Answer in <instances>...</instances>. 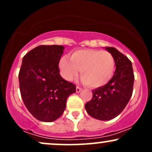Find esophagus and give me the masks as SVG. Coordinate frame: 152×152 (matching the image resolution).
I'll use <instances>...</instances> for the list:
<instances>
[{
	"label": "esophagus",
	"mask_w": 152,
	"mask_h": 152,
	"mask_svg": "<svg viewBox=\"0 0 152 152\" xmlns=\"http://www.w3.org/2000/svg\"><path fill=\"white\" fill-rule=\"evenodd\" d=\"M82 88H80V87L78 86H76V93H80V92L81 91Z\"/></svg>",
	"instance_id": "1"
}]
</instances>
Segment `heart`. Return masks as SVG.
Instances as JSON below:
<instances>
[{
    "instance_id": "obj_1",
    "label": "heart",
    "mask_w": 152,
    "mask_h": 152,
    "mask_svg": "<svg viewBox=\"0 0 152 152\" xmlns=\"http://www.w3.org/2000/svg\"><path fill=\"white\" fill-rule=\"evenodd\" d=\"M59 69L63 77L72 81L81 70L82 81L91 88L107 84L114 74L115 59L106 50L83 49L71 54V59L63 56L59 61Z\"/></svg>"
}]
</instances>
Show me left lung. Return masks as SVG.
I'll list each match as a JSON object with an SVG mask.
<instances>
[{"label": "left lung", "mask_w": 152, "mask_h": 152, "mask_svg": "<svg viewBox=\"0 0 152 152\" xmlns=\"http://www.w3.org/2000/svg\"><path fill=\"white\" fill-rule=\"evenodd\" d=\"M105 49L115 59L114 74L107 84L92 91V99L85 104L87 113L102 121L112 119L123 111L132 97L134 81L129 59L113 47Z\"/></svg>", "instance_id": "left-lung-1"}]
</instances>
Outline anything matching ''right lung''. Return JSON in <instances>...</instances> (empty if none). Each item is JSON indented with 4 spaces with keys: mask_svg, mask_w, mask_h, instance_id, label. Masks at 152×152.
Returning <instances> with one entry per match:
<instances>
[{
    "mask_svg": "<svg viewBox=\"0 0 152 152\" xmlns=\"http://www.w3.org/2000/svg\"><path fill=\"white\" fill-rule=\"evenodd\" d=\"M64 47L39 46L24 56L18 74L21 97L26 107L36 119L51 122L61 116L74 83L59 74L58 64Z\"/></svg>",
    "mask_w": 152,
    "mask_h": 152,
    "instance_id": "right-lung-1",
    "label": "right lung"
}]
</instances>
